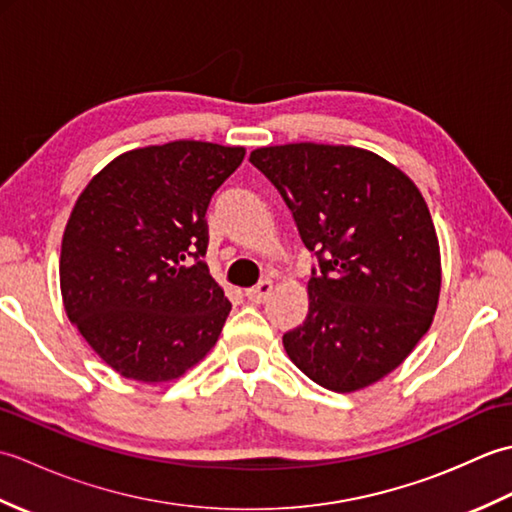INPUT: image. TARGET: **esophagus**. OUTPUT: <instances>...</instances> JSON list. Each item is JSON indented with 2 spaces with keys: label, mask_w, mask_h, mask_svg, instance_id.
Returning <instances> with one entry per match:
<instances>
[{
  "label": "esophagus",
  "mask_w": 512,
  "mask_h": 512,
  "mask_svg": "<svg viewBox=\"0 0 512 512\" xmlns=\"http://www.w3.org/2000/svg\"><path fill=\"white\" fill-rule=\"evenodd\" d=\"M270 292H273V281L264 279V281H259L257 286L246 290V299L253 301V303H262V301H266L270 297Z\"/></svg>",
  "instance_id": "34e87169"
}]
</instances>
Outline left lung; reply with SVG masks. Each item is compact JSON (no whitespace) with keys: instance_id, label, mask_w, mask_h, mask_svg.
<instances>
[{"instance_id":"8db88e82","label":"left lung","mask_w":512,"mask_h":512,"mask_svg":"<svg viewBox=\"0 0 512 512\" xmlns=\"http://www.w3.org/2000/svg\"><path fill=\"white\" fill-rule=\"evenodd\" d=\"M319 259L306 321L284 347L314 383L350 394L405 361L431 328L442 266L429 206L374 151L290 143L250 151Z\"/></svg>"}]
</instances>
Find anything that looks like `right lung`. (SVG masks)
<instances>
[{
	"instance_id": "add662e5",
	"label": "right lung",
	"mask_w": 512,
	"mask_h": 512,
	"mask_svg": "<svg viewBox=\"0 0 512 512\" xmlns=\"http://www.w3.org/2000/svg\"><path fill=\"white\" fill-rule=\"evenodd\" d=\"M244 154L202 140L132 149L76 200L61 242L63 306L114 372L167 383L217 343L231 301L200 259L204 215Z\"/></svg>"
}]
</instances>
